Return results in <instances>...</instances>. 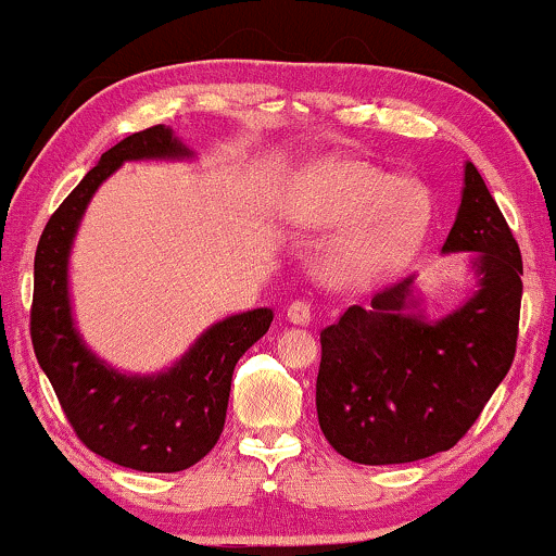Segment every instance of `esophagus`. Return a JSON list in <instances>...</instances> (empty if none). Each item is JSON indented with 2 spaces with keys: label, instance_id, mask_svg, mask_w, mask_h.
Segmentation results:
<instances>
[{
  "label": "esophagus",
  "instance_id": "1",
  "mask_svg": "<svg viewBox=\"0 0 556 556\" xmlns=\"http://www.w3.org/2000/svg\"><path fill=\"white\" fill-rule=\"evenodd\" d=\"M287 318H290V324H298V327H308V324L314 321V308H311V303H305V300H295V303H290V308H287Z\"/></svg>",
  "mask_w": 556,
  "mask_h": 556
}]
</instances>
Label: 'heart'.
I'll return each instance as SVG.
<instances>
[{
  "label": "heart",
  "instance_id": "heart-1",
  "mask_svg": "<svg viewBox=\"0 0 556 556\" xmlns=\"http://www.w3.org/2000/svg\"><path fill=\"white\" fill-rule=\"evenodd\" d=\"M300 229H341L327 256L334 282L361 285L410 256L431 222L429 193L366 162H334L311 172L287 203Z\"/></svg>",
  "mask_w": 556,
  "mask_h": 556
}]
</instances>
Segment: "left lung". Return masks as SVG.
I'll return each instance as SVG.
<instances>
[{"label":"left lung","mask_w":556,"mask_h":556,"mask_svg":"<svg viewBox=\"0 0 556 556\" xmlns=\"http://www.w3.org/2000/svg\"><path fill=\"white\" fill-rule=\"evenodd\" d=\"M442 253H470L476 274L473 292L452 314L431 321L416 277H407L321 331L318 426L348 460L397 465L446 452L513 366L520 248L470 162Z\"/></svg>","instance_id":"obj_1"}]
</instances>
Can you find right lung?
Segmentation results:
<instances>
[{
	"mask_svg": "<svg viewBox=\"0 0 556 556\" xmlns=\"http://www.w3.org/2000/svg\"><path fill=\"white\" fill-rule=\"evenodd\" d=\"M193 159V151L154 125L119 140L78 182L43 227L34 261L30 340L80 442L96 455L143 470L177 473L212 452L225 429L235 363L271 327V308L222 318L156 374H123L83 342L70 300V251L99 185L125 162Z\"/></svg>",
	"mask_w": 556,
	"mask_h": 556,
	"instance_id": "obj_1",
	"label": "right lung"
}]
</instances>
